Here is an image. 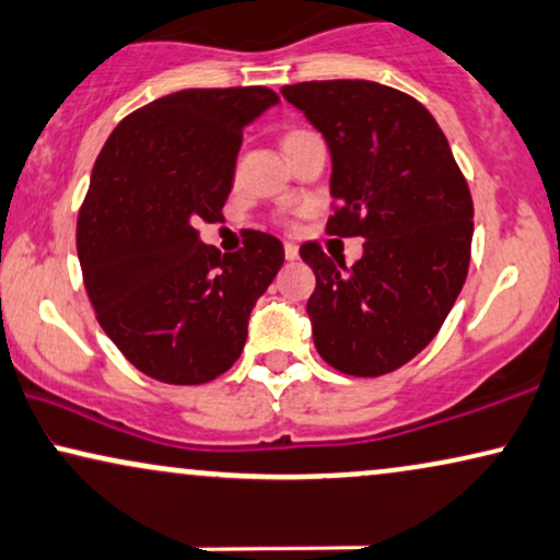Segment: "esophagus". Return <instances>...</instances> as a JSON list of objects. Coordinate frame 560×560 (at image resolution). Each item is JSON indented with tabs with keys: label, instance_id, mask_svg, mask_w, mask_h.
<instances>
[{
	"label": "esophagus",
	"instance_id": "esophagus-1",
	"mask_svg": "<svg viewBox=\"0 0 560 560\" xmlns=\"http://www.w3.org/2000/svg\"><path fill=\"white\" fill-rule=\"evenodd\" d=\"M285 259H288V262L298 259V246L293 242H285Z\"/></svg>",
	"mask_w": 560,
	"mask_h": 560
}]
</instances>
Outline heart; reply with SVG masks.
Returning <instances> with one entry per match:
<instances>
[{
  "label": "heart",
  "instance_id": "b5f03b06",
  "mask_svg": "<svg viewBox=\"0 0 560 560\" xmlns=\"http://www.w3.org/2000/svg\"><path fill=\"white\" fill-rule=\"evenodd\" d=\"M306 133H308V130H288L285 138H282V147H285V143H293V141H298V138L306 136Z\"/></svg>",
  "mask_w": 560,
  "mask_h": 560
}]
</instances>
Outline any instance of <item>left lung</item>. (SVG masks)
Instances as JSON below:
<instances>
[{
	"label": "left lung",
	"instance_id": "1",
	"mask_svg": "<svg viewBox=\"0 0 560 560\" xmlns=\"http://www.w3.org/2000/svg\"><path fill=\"white\" fill-rule=\"evenodd\" d=\"M331 151L326 234L362 236L352 267L318 242L301 246L316 275L314 345L339 373L377 377L438 337L470 265L474 200L445 133L411 94L365 79L282 86Z\"/></svg>",
	"mask_w": 560,
	"mask_h": 560
}]
</instances>
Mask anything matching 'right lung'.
<instances>
[{"label":"right lung","instance_id":"obj_1","mask_svg":"<svg viewBox=\"0 0 560 560\" xmlns=\"http://www.w3.org/2000/svg\"><path fill=\"white\" fill-rule=\"evenodd\" d=\"M278 100L267 86L172 92L122 118L94 162L77 221L84 288L107 337L154 381L226 373L282 267L265 231L221 254L195 229L223 218L244 126Z\"/></svg>","mask_w":560,"mask_h":560}]
</instances>
